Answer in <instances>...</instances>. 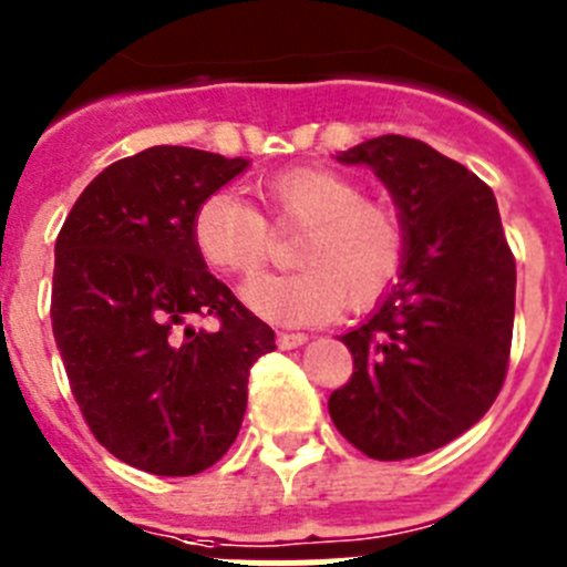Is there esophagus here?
<instances>
[{"instance_id":"34e87169","label":"esophagus","mask_w":567,"mask_h":567,"mask_svg":"<svg viewBox=\"0 0 567 567\" xmlns=\"http://www.w3.org/2000/svg\"><path fill=\"white\" fill-rule=\"evenodd\" d=\"M275 340H278L280 349H298V346L307 343L309 338L303 332H278V338Z\"/></svg>"}]
</instances>
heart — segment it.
<instances>
[{
    "instance_id": "1",
    "label": "heart",
    "mask_w": 567,
    "mask_h": 567,
    "mask_svg": "<svg viewBox=\"0 0 567 567\" xmlns=\"http://www.w3.org/2000/svg\"><path fill=\"white\" fill-rule=\"evenodd\" d=\"M275 227H300L292 275H260L244 300L284 327L332 320L343 307L365 312L392 292L409 235L394 209L365 202L354 178L327 167H298L258 187ZM193 244L224 275H252L267 260V218L233 193H213L195 209Z\"/></svg>"
}]
</instances>
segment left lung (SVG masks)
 I'll return each mask as SVG.
<instances>
[{"label":"left lung","instance_id":"8db88e82","mask_svg":"<svg viewBox=\"0 0 567 567\" xmlns=\"http://www.w3.org/2000/svg\"><path fill=\"white\" fill-rule=\"evenodd\" d=\"M338 162L374 169L409 249L392 292L340 338L354 372L332 392L329 414L365 457H420L468 432L497 400L517 264L488 184L429 144L378 135Z\"/></svg>","mask_w":567,"mask_h":567}]
</instances>
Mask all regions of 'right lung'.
<instances>
[{
	"mask_svg": "<svg viewBox=\"0 0 567 567\" xmlns=\"http://www.w3.org/2000/svg\"><path fill=\"white\" fill-rule=\"evenodd\" d=\"M247 167L207 150H142L84 187L56 238L50 320L73 398L113 457L158 477L227 454L249 369L275 349L193 244L195 209Z\"/></svg>",
	"mask_w": 567,
	"mask_h": 567,
	"instance_id": "right-lung-1",
	"label": "right lung"
}]
</instances>
